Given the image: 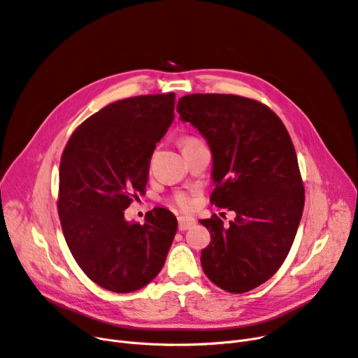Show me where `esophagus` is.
<instances>
[{
    "instance_id": "obj_1",
    "label": "esophagus",
    "mask_w": 358,
    "mask_h": 358,
    "mask_svg": "<svg viewBox=\"0 0 358 358\" xmlns=\"http://www.w3.org/2000/svg\"><path fill=\"white\" fill-rule=\"evenodd\" d=\"M179 231H188L192 226H195V219L192 217H179Z\"/></svg>"
}]
</instances>
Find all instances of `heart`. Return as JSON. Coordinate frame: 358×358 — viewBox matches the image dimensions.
<instances>
[{
    "instance_id": "heart-1",
    "label": "heart",
    "mask_w": 358,
    "mask_h": 358,
    "mask_svg": "<svg viewBox=\"0 0 358 358\" xmlns=\"http://www.w3.org/2000/svg\"><path fill=\"white\" fill-rule=\"evenodd\" d=\"M194 141H196V139H194V138H185V139H182V147L189 145L191 142H194ZM175 204H176L179 208H182V210H189V208H192V206H194V199H192V196L188 195V194L179 192V194L175 195Z\"/></svg>"
}]
</instances>
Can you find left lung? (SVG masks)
I'll use <instances>...</instances> for the list:
<instances>
[{"mask_svg": "<svg viewBox=\"0 0 358 358\" xmlns=\"http://www.w3.org/2000/svg\"><path fill=\"white\" fill-rule=\"evenodd\" d=\"M178 113L208 142L211 204L236 214L227 226L216 214L199 220L211 235L201 251L204 273L227 292L251 291L287 259L303 216L304 185L291 136L267 106L239 95H185Z\"/></svg>", "mask_w": 358, "mask_h": 358, "instance_id": "left-lung-1", "label": "left lung"}]
</instances>
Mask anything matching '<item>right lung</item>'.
Wrapping results in <instances>:
<instances>
[{"mask_svg":"<svg viewBox=\"0 0 358 358\" xmlns=\"http://www.w3.org/2000/svg\"><path fill=\"white\" fill-rule=\"evenodd\" d=\"M173 119V92L120 99L85 120L63 151L57 201L63 235L83 273L107 291L144 288L176 235L167 208L155 207L144 224L124 219L145 191L155 144Z\"/></svg>","mask_w":358,"mask_h":358,"instance_id":"obj_1","label":"right lung"}]
</instances>
